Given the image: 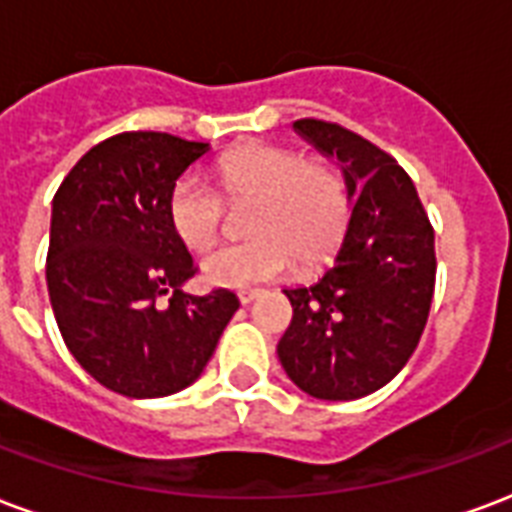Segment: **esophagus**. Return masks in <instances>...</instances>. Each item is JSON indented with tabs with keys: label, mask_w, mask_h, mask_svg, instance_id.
Segmentation results:
<instances>
[{
	"label": "esophagus",
	"mask_w": 512,
	"mask_h": 512,
	"mask_svg": "<svg viewBox=\"0 0 512 512\" xmlns=\"http://www.w3.org/2000/svg\"><path fill=\"white\" fill-rule=\"evenodd\" d=\"M260 295H263V290H244V293H238V301L246 306V304H252V301H257Z\"/></svg>",
	"instance_id": "esophagus-1"
}]
</instances>
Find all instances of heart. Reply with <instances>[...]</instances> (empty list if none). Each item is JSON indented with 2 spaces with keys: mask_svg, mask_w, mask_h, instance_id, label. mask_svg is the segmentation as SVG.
Returning <instances> with one entry per match:
<instances>
[{
  "mask_svg": "<svg viewBox=\"0 0 512 512\" xmlns=\"http://www.w3.org/2000/svg\"><path fill=\"white\" fill-rule=\"evenodd\" d=\"M217 181L230 203H252V241L225 244L200 263L203 282L219 290H249L293 268L323 263L339 244L350 203L342 176L325 162L271 143H244L217 162ZM222 198L198 173L181 176L168 198L173 233L187 249H206L222 225Z\"/></svg>",
  "mask_w": 512,
  "mask_h": 512,
  "instance_id": "heart-1",
  "label": "heart"
}]
</instances>
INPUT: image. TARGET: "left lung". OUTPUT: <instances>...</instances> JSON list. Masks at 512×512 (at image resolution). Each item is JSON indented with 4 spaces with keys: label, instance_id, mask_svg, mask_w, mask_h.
Segmentation results:
<instances>
[{
    "label": "left lung",
    "instance_id": "obj_1",
    "mask_svg": "<svg viewBox=\"0 0 512 512\" xmlns=\"http://www.w3.org/2000/svg\"><path fill=\"white\" fill-rule=\"evenodd\" d=\"M293 132L342 170L350 219L317 282L282 290L293 323L276 355L314 399H363L407 366L426 328L434 230L410 176L374 143L317 119L293 121Z\"/></svg>",
    "mask_w": 512,
    "mask_h": 512
}]
</instances>
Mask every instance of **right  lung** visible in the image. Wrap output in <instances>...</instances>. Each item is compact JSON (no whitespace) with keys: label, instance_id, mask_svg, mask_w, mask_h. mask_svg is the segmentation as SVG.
Segmentation results:
<instances>
[{"label":"right lung","instance_id":"right-lung-1","mask_svg":"<svg viewBox=\"0 0 512 512\" xmlns=\"http://www.w3.org/2000/svg\"><path fill=\"white\" fill-rule=\"evenodd\" d=\"M208 151L168 132H124L86 151L51 203L56 325L75 361L127 399L189 388L238 309L227 290H184L195 263L168 219L170 189Z\"/></svg>","mask_w":512,"mask_h":512}]
</instances>
